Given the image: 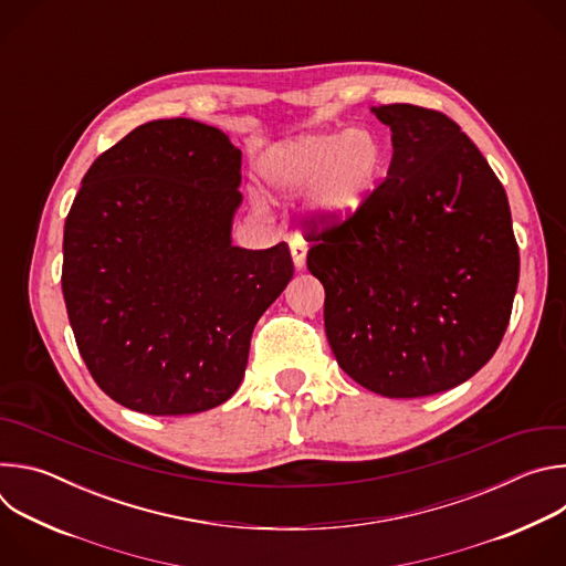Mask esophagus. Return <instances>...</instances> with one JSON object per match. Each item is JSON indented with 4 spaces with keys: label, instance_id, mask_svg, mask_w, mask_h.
Segmentation results:
<instances>
[{
    "label": "esophagus",
    "instance_id": "1",
    "mask_svg": "<svg viewBox=\"0 0 566 566\" xmlns=\"http://www.w3.org/2000/svg\"><path fill=\"white\" fill-rule=\"evenodd\" d=\"M306 251H308V247L302 237L291 239V258H293V266L297 271L304 269V264H306Z\"/></svg>",
    "mask_w": 566,
    "mask_h": 566
}]
</instances>
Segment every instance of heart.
<instances>
[{
  "mask_svg": "<svg viewBox=\"0 0 566 566\" xmlns=\"http://www.w3.org/2000/svg\"><path fill=\"white\" fill-rule=\"evenodd\" d=\"M385 166V149L371 129L311 132L271 145L260 156V177L275 195L311 188L315 219L343 223L371 197Z\"/></svg>",
  "mask_w": 566,
  "mask_h": 566,
  "instance_id": "obj_1",
  "label": "heart"
}]
</instances>
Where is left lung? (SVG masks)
Masks as SVG:
<instances>
[{
    "instance_id": "obj_1",
    "label": "left lung",
    "mask_w": 566,
    "mask_h": 566,
    "mask_svg": "<svg viewBox=\"0 0 566 566\" xmlns=\"http://www.w3.org/2000/svg\"><path fill=\"white\" fill-rule=\"evenodd\" d=\"M371 114L391 132L387 179L345 223L308 230L338 365L387 398L452 389L497 352L520 280L504 186L448 116Z\"/></svg>"
}]
</instances>
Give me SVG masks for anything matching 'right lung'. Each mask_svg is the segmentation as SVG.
Listing matches in <instances>:
<instances>
[{
    "instance_id": "1",
    "label": "right lung",
    "mask_w": 566,
    "mask_h": 566,
    "mask_svg": "<svg viewBox=\"0 0 566 566\" xmlns=\"http://www.w3.org/2000/svg\"><path fill=\"white\" fill-rule=\"evenodd\" d=\"M241 151L221 129L151 120L103 151L64 221L75 345L120 406L179 417L226 402L262 313L293 277L289 247H232Z\"/></svg>"
}]
</instances>
